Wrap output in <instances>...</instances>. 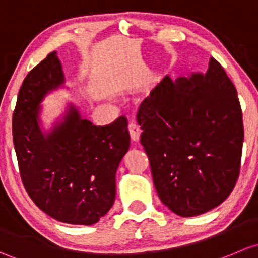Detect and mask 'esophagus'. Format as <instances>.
<instances>
[{"mask_svg":"<svg viewBox=\"0 0 258 258\" xmlns=\"http://www.w3.org/2000/svg\"><path fill=\"white\" fill-rule=\"evenodd\" d=\"M129 134H130V140L133 143H138L140 139V135H142V129L137 125V124H129Z\"/></svg>","mask_w":258,"mask_h":258,"instance_id":"obj_1","label":"esophagus"}]
</instances>
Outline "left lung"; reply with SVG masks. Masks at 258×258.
I'll return each mask as SVG.
<instances>
[{
  "label": "left lung",
  "instance_id": "left-lung-1",
  "mask_svg": "<svg viewBox=\"0 0 258 258\" xmlns=\"http://www.w3.org/2000/svg\"><path fill=\"white\" fill-rule=\"evenodd\" d=\"M137 119L164 205L191 217L226 200L240 174L242 110L237 90L215 58L206 73L166 77L145 98Z\"/></svg>",
  "mask_w": 258,
  "mask_h": 258
}]
</instances>
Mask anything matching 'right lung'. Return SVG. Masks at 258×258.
<instances>
[{
    "instance_id": "right-lung-1",
    "label": "right lung",
    "mask_w": 258,
    "mask_h": 258,
    "mask_svg": "<svg viewBox=\"0 0 258 258\" xmlns=\"http://www.w3.org/2000/svg\"><path fill=\"white\" fill-rule=\"evenodd\" d=\"M64 84L52 52L23 81L12 116L13 145L23 186L47 215L72 225L99 221L115 200V172L130 145L125 116L104 126L83 119L70 104L48 133L41 129V103Z\"/></svg>"
}]
</instances>
